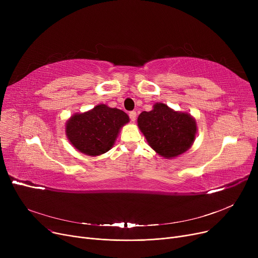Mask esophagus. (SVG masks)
<instances>
[{"instance_id": "esophagus-1", "label": "esophagus", "mask_w": 258, "mask_h": 258, "mask_svg": "<svg viewBox=\"0 0 258 258\" xmlns=\"http://www.w3.org/2000/svg\"><path fill=\"white\" fill-rule=\"evenodd\" d=\"M136 117H137V113L135 112V111H133V112H131L130 113V118H131V120L134 122L135 120H136Z\"/></svg>"}]
</instances>
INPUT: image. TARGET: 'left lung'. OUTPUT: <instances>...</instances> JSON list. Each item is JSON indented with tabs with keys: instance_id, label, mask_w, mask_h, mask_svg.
Instances as JSON below:
<instances>
[{
	"instance_id": "8db88e82",
	"label": "left lung",
	"mask_w": 258,
	"mask_h": 258,
	"mask_svg": "<svg viewBox=\"0 0 258 258\" xmlns=\"http://www.w3.org/2000/svg\"><path fill=\"white\" fill-rule=\"evenodd\" d=\"M137 122L148 145L165 159L186 153L198 132L197 121L190 114L174 111L162 102L155 103L150 112H142Z\"/></svg>"
}]
</instances>
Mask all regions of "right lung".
<instances>
[{
  "mask_svg": "<svg viewBox=\"0 0 258 258\" xmlns=\"http://www.w3.org/2000/svg\"><path fill=\"white\" fill-rule=\"evenodd\" d=\"M130 122L123 111L98 104L85 113H75L66 122V135L79 153L96 157L108 152L120 130Z\"/></svg>",
  "mask_w": 258,
  "mask_h": 258,
  "instance_id": "right-lung-1",
  "label": "right lung"
}]
</instances>
